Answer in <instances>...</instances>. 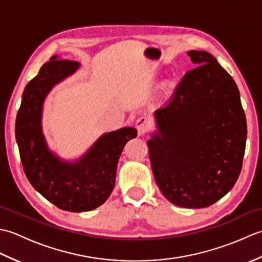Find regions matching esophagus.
Returning <instances> with one entry per match:
<instances>
[{"label": "esophagus", "mask_w": 262, "mask_h": 262, "mask_svg": "<svg viewBox=\"0 0 262 262\" xmlns=\"http://www.w3.org/2000/svg\"><path fill=\"white\" fill-rule=\"evenodd\" d=\"M149 126H151V121H149V119L145 116H142L136 120V128L138 130V134H144V133H146Z\"/></svg>", "instance_id": "obj_1"}]
</instances>
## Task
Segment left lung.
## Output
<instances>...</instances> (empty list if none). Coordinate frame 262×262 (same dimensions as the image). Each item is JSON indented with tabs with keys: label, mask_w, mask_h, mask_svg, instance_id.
<instances>
[{
	"label": "left lung",
	"mask_w": 262,
	"mask_h": 262,
	"mask_svg": "<svg viewBox=\"0 0 262 262\" xmlns=\"http://www.w3.org/2000/svg\"><path fill=\"white\" fill-rule=\"evenodd\" d=\"M188 55L197 68L155 110L158 130L147 146L163 196L180 207L204 208L224 197L240 176L247 120L236 83L213 55Z\"/></svg>",
	"instance_id": "obj_1"
}]
</instances>
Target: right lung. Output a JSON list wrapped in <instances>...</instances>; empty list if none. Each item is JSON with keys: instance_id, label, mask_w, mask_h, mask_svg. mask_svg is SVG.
Listing matches in <instances>:
<instances>
[{"instance_id": "right-lung-1", "label": "right lung", "mask_w": 262, "mask_h": 262, "mask_svg": "<svg viewBox=\"0 0 262 262\" xmlns=\"http://www.w3.org/2000/svg\"><path fill=\"white\" fill-rule=\"evenodd\" d=\"M79 66L55 57L43 64L26 85L15 120V138L28 180L48 202L69 211L92 210L108 199L122 148L137 136L133 127L107 133L75 162L60 160L49 151L41 129L43 101L53 86Z\"/></svg>"}]
</instances>
